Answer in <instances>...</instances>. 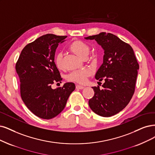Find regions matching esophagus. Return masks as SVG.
<instances>
[{"label": "esophagus", "instance_id": "obj_1", "mask_svg": "<svg viewBox=\"0 0 155 155\" xmlns=\"http://www.w3.org/2000/svg\"><path fill=\"white\" fill-rule=\"evenodd\" d=\"M76 89H84V87L82 86V85H76Z\"/></svg>", "mask_w": 155, "mask_h": 155}]
</instances>
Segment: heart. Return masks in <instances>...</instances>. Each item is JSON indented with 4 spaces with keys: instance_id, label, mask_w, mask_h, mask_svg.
<instances>
[{
    "instance_id": "b5f03b06",
    "label": "heart",
    "mask_w": 155,
    "mask_h": 155,
    "mask_svg": "<svg viewBox=\"0 0 155 155\" xmlns=\"http://www.w3.org/2000/svg\"><path fill=\"white\" fill-rule=\"evenodd\" d=\"M68 49L73 54L82 57L83 59L87 56L90 50L89 45L81 40H74V41H72L69 45ZM90 60H92V59L90 58ZM54 63L58 70H62L64 66H63L62 55L61 54L59 53L56 54L54 59ZM91 71L89 69H84V70H77L71 72L68 74L67 79L68 81L84 84L86 82L87 78L91 76Z\"/></svg>"
}]
</instances>
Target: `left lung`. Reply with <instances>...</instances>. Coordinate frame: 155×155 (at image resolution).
I'll list each match as a JSON object with an SVG mask.
<instances>
[{
	"instance_id": "8db88e82",
	"label": "left lung",
	"mask_w": 155,
	"mask_h": 155,
	"mask_svg": "<svg viewBox=\"0 0 155 155\" xmlns=\"http://www.w3.org/2000/svg\"><path fill=\"white\" fill-rule=\"evenodd\" d=\"M85 39H95L105 53L104 62L95 76L99 81H105L104 89L98 85L92 87L94 95L89 100V105L100 116H112L127 107L132 98L139 63L131 46L111 33L103 32Z\"/></svg>"
}]
</instances>
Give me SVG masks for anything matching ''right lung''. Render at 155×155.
Returning <instances> with one entry per match:
<instances>
[{"label":"right lung","mask_w":155,"mask_h":155,"mask_svg":"<svg viewBox=\"0 0 155 155\" xmlns=\"http://www.w3.org/2000/svg\"><path fill=\"white\" fill-rule=\"evenodd\" d=\"M66 37L47 34L38 38L23 48L16 63L21 99L34 115L41 119H50L59 114L75 89L71 82L55 89L51 87L62 80L54 57L59 43Z\"/></svg>","instance_id":"obj_1"}]
</instances>
